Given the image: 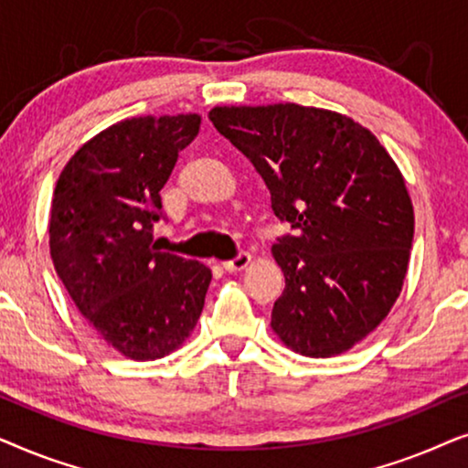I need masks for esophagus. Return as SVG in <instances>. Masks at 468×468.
I'll return each mask as SVG.
<instances>
[{"label": "esophagus", "mask_w": 468, "mask_h": 468, "mask_svg": "<svg viewBox=\"0 0 468 468\" xmlns=\"http://www.w3.org/2000/svg\"><path fill=\"white\" fill-rule=\"evenodd\" d=\"M251 260L253 258L249 253H239L234 260L223 261V268H226L228 272H240V271H245L249 264H251Z\"/></svg>", "instance_id": "1"}]
</instances>
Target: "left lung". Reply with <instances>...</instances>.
Masks as SVG:
<instances>
[{"mask_svg":"<svg viewBox=\"0 0 468 468\" xmlns=\"http://www.w3.org/2000/svg\"><path fill=\"white\" fill-rule=\"evenodd\" d=\"M217 132L245 153L290 221L272 258L285 290L272 306L279 341L306 357L345 354L392 311L413 242L405 176L373 132L315 106H215Z\"/></svg>","mask_w":468,"mask_h":468,"instance_id":"obj_1","label":"left lung"}]
</instances>
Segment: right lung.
<instances>
[{
    "label": "right lung",
    "instance_id": "right-lung-1",
    "mask_svg": "<svg viewBox=\"0 0 468 468\" xmlns=\"http://www.w3.org/2000/svg\"><path fill=\"white\" fill-rule=\"evenodd\" d=\"M200 123L196 112L123 119L87 140L57 178L50 260L95 335L130 360L181 347L213 279L200 261L151 242L159 191Z\"/></svg>",
    "mask_w": 468,
    "mask_h": 468
}]
</instances>
